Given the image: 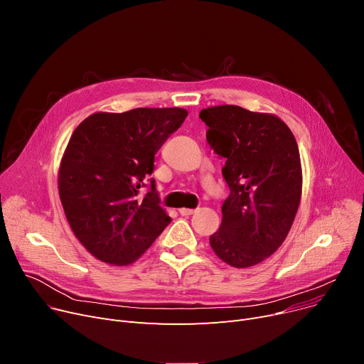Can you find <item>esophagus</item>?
I'll return each mask as SVG.
<instances>
[{"label": "esophagus", "instance_id": "34e87169", "mask_svg": "<svg viewBox=\"0 0 364 364\" xmlns=\"http://www.w3.org/2000/svg\"><path fill=\"white\" fill-rule=\"evenodd\" d=\"M194 212H196L194 209H186V207H182V209H179V213L182 216H189V215H193Z\"/></svg>", "mask_w": 364, "mask_h": 364}]
</instances>
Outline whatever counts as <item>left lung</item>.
Returning a JSON list of instances; mask_svg holds the SVG:
<instances>
[{
    "label": "left lung",
    "instance_id": "left-lung-1",
    "mask_svg": "<svg viewBox=\"0 0 364 364\" xmlns=\"http://www.w3.org/2000/svg\"><path fill=\"white\" fill-rule=\"evenodd\" d=\"M210 148L225 159L230 196L210 246L225 264L247 268L282 246L295 220L302 168L295 136L272 114L235 105L201 109Z\"/></svg>",
    "mask_w": 364,
    "mask_h": 364
}]
</instances>
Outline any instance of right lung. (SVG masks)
<instances>
[{
	"mask_svg": "<svg viewBox=\"0 0 364 364\" xmlns=\"http://www.w3.org/2000/svg\"><path fill=\"white\" fill-rule=\"evenodd\" d=\"M188 115L182 108L96 112L68 142L59 168V196L69 227L99 261L130 265L154 243L170 216L160 205L155 154ZM150 182L141 199L139 189Z\"/></svg>",
	"mask_w": 364,
	"mask_h": 364,
	"instance_id": "right-lung-1",
	"label": "right lung"
}]
</instances>
